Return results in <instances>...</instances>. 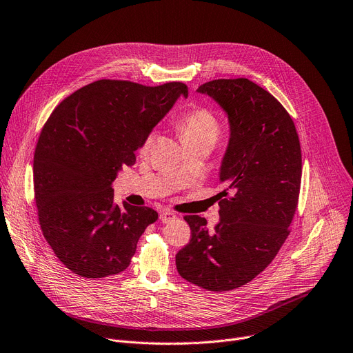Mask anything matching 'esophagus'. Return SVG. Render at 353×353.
I'll list each match as a JSON object with an SVG mask.
<instances>
[{
    "label": "esophagus",
    "mask_w": 353,
    "mask_h": 353,
    "mask_svg": "<svg viewBox=\"0 0 353 353\" xmlns=\"http://www.w3.org/2000/svg\"><path fill=\"white\" fill-rule=\"evenodd\" d=\"M159 219L162 221L163 223H168V222H172V221L176 219V214L169 211V210H162L159 214Z\"/></svg>",
    "instance_id": "1"
}]
</instances>
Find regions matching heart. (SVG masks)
Returning <instances> with one entry per match:
<instances>
[{"label":"heart","mask_w":353,"mask_h":353,"mask_svg":"<svg viewBox=\"0 0 353 353\" xmlns=\"http://www.w3.org/2000/svg\"><path fill=\"white\" fill-rule=\"evenodd\" d=\"M179 130L181 134V139L185 146L188 145H211L214 146L218 141L221 126L218 118L207 108H197L191 112H187L179 121ZM156 138V132H150L141 148L142 154H146Z\"/></svg>","instance_id":"heart-1"}]
</instances>
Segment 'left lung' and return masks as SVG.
Returning <instances> with one entry per match:
<instances>
[{
  "mask_svg": "<svg viewBox=\"0 0 353 353\" xmlns=\"http://www.w3.org/2000/svg\"><path fill=\"white\" fill-rule=\"evenodd\" d=\"M228 118L230 139L219 183V222L185 215L191 239L176 254L179 274L211 292H227L258 276L288 235L301 184V148L292 117L270 92L248 79H219L197 88ZM223 193L221 196H227Z\"/></svg>",
  "mask_w": 353,
  "mask_h": 353,
  "instance_id": "1",
  "label": "left lung"
}]
</instances>
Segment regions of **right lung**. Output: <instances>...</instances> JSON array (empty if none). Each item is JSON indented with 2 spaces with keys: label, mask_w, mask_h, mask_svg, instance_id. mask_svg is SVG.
I'll return each instance as SVG.
<instances>
[{
  "label": "right lung",
  "mask_w": 353,
  "mask_h": 353,
  "mask_svg": "<svg viewBox=\"0 0 353 353\" xmlns=\"http://www.w3.org/2000/svg\"><path fill=\"white\" fill-rule=\"evenodd\" d=\"M180 97L187 99L183 83L100 80L63 100L45 123L34 156L39 223L57 259L76 274L123 272L157 219L149 207L117 204L112 183Z\"/></svg>",
  "instance_id": "add662e5"
}]
</instances>
